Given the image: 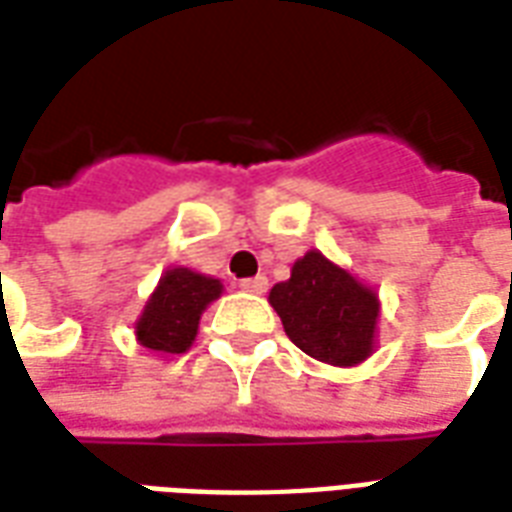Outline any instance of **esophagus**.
Here are the masks:
<instances>
[{
  "mask_svg": "<svg viewBox=\"0 0 512 512\" xmlns=\"http://www.w3.org/2000/svg\"><path fill=\"white\" fill-rule=\"evenodd\" d=\"M238 287H241L244 293L260 295L268 290V279L266 276H252V279H241V282H238Z\"/></svg>",
  "mask_w": 512,
  "mask_h": 512,
  "instance_id": "34e87169",
  "label": "esophagus"
}]
</instances>
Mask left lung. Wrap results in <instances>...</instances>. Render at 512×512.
Returning <instances> with one entry per match:
<instances>
[{"instance_id": "obj_1", "label": "left lung", "mask_w": 512, "mask_h": 512, "mask_svg": "<svg viewBox=\"0 0 512 512\" xmlns=\"http://www.w3.org/2000/svg\"><path fill=\"white\" fill-rule=\"evenodd\" d=\"M268 304L282 317L290 342L331 366H358L377 347L380 295L320 249H309L290 268V279L271 287Z\"/></svg>"}]
</instances>
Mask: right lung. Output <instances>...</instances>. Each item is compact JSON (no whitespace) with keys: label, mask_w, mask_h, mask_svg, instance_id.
I'll return each mask as SVG.
<instances>
[{"label":"right lung","mask_w":512,"mask_h":512,"mask_svg":"<svg viewBox=\"0 0 512 512\" xmlns=\"http://www.w3.org/2000/svg\"><path fill=\"white\" fill-rule=\"evenodd\" d=\"M222 282L192 268L170 266L135 320V339L157 358L187 352L198 336L200 314L222 295Z\"/></svg>","instance_id":"obj_1"}]
</instances>
